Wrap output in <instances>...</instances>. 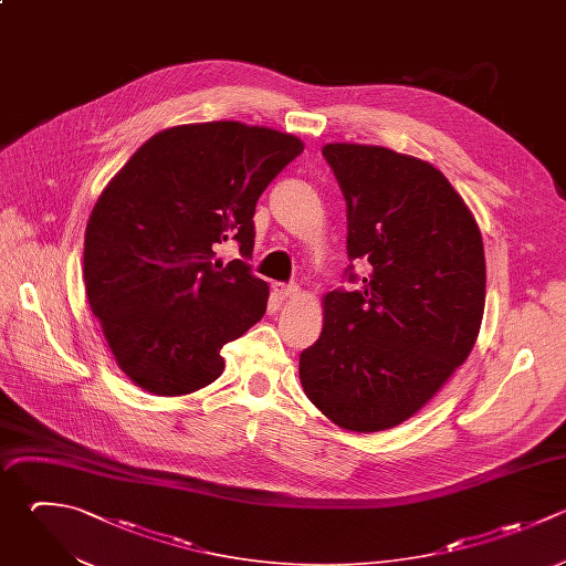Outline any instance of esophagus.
<instances>
[{
	"label": "esophagus",
	"instance_id": "34e87169",
	"mask_svg": "<svg viewBox=\"0 0 566 566\" xmlns=\"http://www.w3.org/2000/svg\"><path fill=\"white\" fill-rule=\"evenodd\" d=\"M298 292H301V290H298L296 283H290V285H285V283H274V294L281 296V298H292V296H296Z\"/></svg>",
	"mask_w": 566,
	"mask_h": 566
}]
</instances>
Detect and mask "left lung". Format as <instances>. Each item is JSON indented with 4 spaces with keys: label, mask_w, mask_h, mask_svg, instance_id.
Here are the masks:
<instances>
[{
    "label": "left lung",
    "mask_w": 566,
    "mask_h": 566,
    "mask_svg": "<svg viewBox=\"0 0 566 566\" xmlns=\"http://www.w3.org/2000/svg\"><path fill=\"white\" fill-rule=\"evenodd\" d=\"M323 157L347 203V256L365 259L369 276L323 298L301 385L338 427L382 431L411 418L467 360L484 312L482 234L422 159L360 144H327ZM345 276L358 281L354 265Z\"/></svg>",
    "instance_id": "1"
}]
</instances>
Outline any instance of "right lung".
I'll use <instances>...</instances> for the list:
<instances>
[{
  "label": "right lung",
  "instance_id": "obj_1",
  "mask_svg": "<svg viewBox=\"0 0 566 566\" xmlns=\"http://www.w3.org/2000/svg\"><path fill=\"white\" fill-rule=\"evenodd\" d=\"M303 142L239 122L175 126L150 137L97 199L84 281L122 371L157 396L192 394L226 367L221 347L259 323L270 287L243 259L254 210Z\"/></svg>",
  "mask_w": 566,
  "mask_h": 566
}]
</instances>
